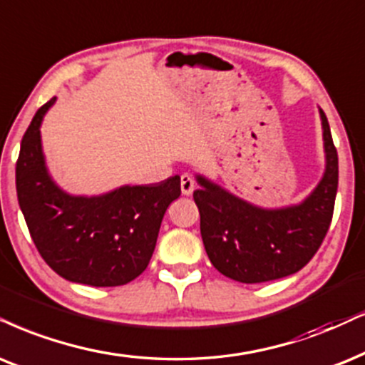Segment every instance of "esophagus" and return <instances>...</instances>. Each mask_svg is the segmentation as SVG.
<instances>
[{
    "label": "esophagus",
    "instance_id": "34e87169",
    "mask_svg": "<svg viewBox=\"0 0 365 365\" xmlns=\"http://www.w3.org/2000/svg\"><path fill=\"white\" fill-rule=\"evenodd\" d=\"M180 187H182L183 195H192L193 188H195V180H193L192 175L183 173L182 178H180Z\"/></svg>",
    "mask_w": 365,
    "mask_h": 365
}]
</instances>
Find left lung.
I'll return each mask as SVG.
<instances>
[{"mask_svg":"<svg viewBox=\"0 0 365 365\" xmlns=\"http://www.w3.org/2000/svg\"><path fill=\"white\" fill-rule=\"evenodd\" d=\"M324 129L325 173L305 200L281 209H262L197 175L193 200L200 212V234L217 271L239 283H264L294 274L322 246L334 215L339 156L329 121Z\"/></svg>","mask_w":365,"mask_h":365,"instance_id":"left-lung-1","label":"left lung"}]
</instances>
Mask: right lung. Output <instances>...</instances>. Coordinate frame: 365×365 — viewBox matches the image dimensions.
I'll return each mask as SVG.
<instances>
[{
  "label": "right lung",
  "instance_id": "obj_1",
  "mask_svg": "<svg viewBox=\"0 0 365 365\" xmlns=\"http://www.w3.org/2000/svg\"><path fill=\"white\" fill-rule=\"evenodd\" d=\"M55 98L36 110L16 161L18 204L40 256L72 283L121 286L153 256L165 212L180 197V177L124 185L104 195L63 192L50 177L40 126Z\"/></svg>",
  "mask_w": 365,
  "mask_h": 365
}]
</instances>
